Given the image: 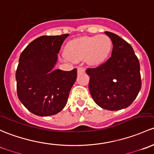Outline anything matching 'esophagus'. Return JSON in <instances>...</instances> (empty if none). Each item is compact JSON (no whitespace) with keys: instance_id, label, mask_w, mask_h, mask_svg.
<instances>
[{"instance_id":"1","label":"esophagus","mask_w":154,"mask_h":154,"mask_svg":"<svg viewBox=\"0 0 154 154\" xmlns=\"http://www.w3.org/2000/svg\"><path fill=\"white\" fill-rule=\"evenodd\" d=\"M85 67L84 66H79L78 67V73H82V72H85Z\"/></svg>"}]
</instances>
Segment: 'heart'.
<instances>
[{
  "mask_svg": "<svg viewBox=\"0 0 154 154\" xmlns=\"http://www.w3.org/2000/svg\"><path fill=\"white\" fill-rule=\"evenodd\" d=\"M111 48V42L105 35L85 36L68 42L66 47L65 60L77 61L86 58L90 64L101 62Z\"/></svg>",
  "mask_w": 154,
  "mask_h": 154,
  "instance_id": "b5f03b06",
  "label": "heart"
}]
</instances>
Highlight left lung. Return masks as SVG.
Masks as SVG:
<instances>
[{
	"label": "left lung",
	"mask_w": 154,
	"mask_h": 154,
	"mask_svg": "<svg viewBox=\"0 0 154 154\" xmlns=\"http://www.w3.org/2000/svg\"><path fill=\"white\" fill-rule=\"evenodd\" d=\"M105 34L112 42L111 57L96 67L87 69L89 90L99 107L119 110L129 107L140 91V65L126 41L110 32Z\"/></svg>",
	"instance_id": "obj_1"
}]
</instances>
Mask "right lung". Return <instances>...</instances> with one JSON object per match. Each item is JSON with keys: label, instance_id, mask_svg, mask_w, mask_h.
I'll list each match as a JSON object with an SVG mask.
<instances>
[{"label": "right lung", "instance_id": "add662e5", "mask_svg": "<svg viewBox=\"0 0 154 154\" xmlns=\"http://www.w3.org/2000/svg\"><path fill=\"white\" fill-rule=\"evenodd\" d=\"M69 34L43 35L32 41L19 58L15 78L17 94L33 114L48 116L65 107L77 77V69H54L61 46Z\"/></svg>", "mask_w": 154, "mask_h": 154}]
</instances>
